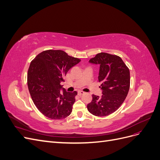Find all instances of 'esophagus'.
Returning a JSON list of instances; mask_svg holds the SVG:
<instances>
[{
	"label": "esophagus",
	"instance_id": "1",
	"mask_svg": "<svg viewBox=\"0 0 160 160\" xmlns=\"http://www.w3.org/2000/svg\"><path fill=\"white\" fill-rule=\"evenodd\" d=\"M83 94H85V92L82 91H78V95H83Z\"/></svg>",
	"mask_w": 160,
	"mask_h": 160
}]
</instances>
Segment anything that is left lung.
Returning a JSON list of instances; mask_svg holds the SVG:
<instances>
[{
    "mask_svg": "<svg viewBox=\"0 0 160 160\" xmlns=\"http://www.w3.org/2000/svg\"><path fill=\"white\" fill-rule=\"evenodd\" d=\"M99 65L98 79L102 95H93L88 109L95 116H107L117 110L126 98L130 85V73L121 57L100 52L89 61Z\"/></svg>",
    "mask_w": 160,
    "mask_h": 160,
    "instance_id": "1",
    "label": "left lung"
}]
</instances>
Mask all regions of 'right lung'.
<instances>
[{
  "label": "right lung",
  "instance_id": "1",
  "mask_svg": "<svg viewBox=\"0 0 160 160\" xmlns=\"http://www.w3.org/2000/svg\"><path fill=\"white\" fill-rule=\"evenodd\" d=\"M80 61L61 50L42 51L31 61L27 75L28 91L33 103L46 117L61 119L71 114L77 92H67L61 83Z\"/></svg>",
  "mask_w": 160,
  "mask_h": 160
}]
</instances>
